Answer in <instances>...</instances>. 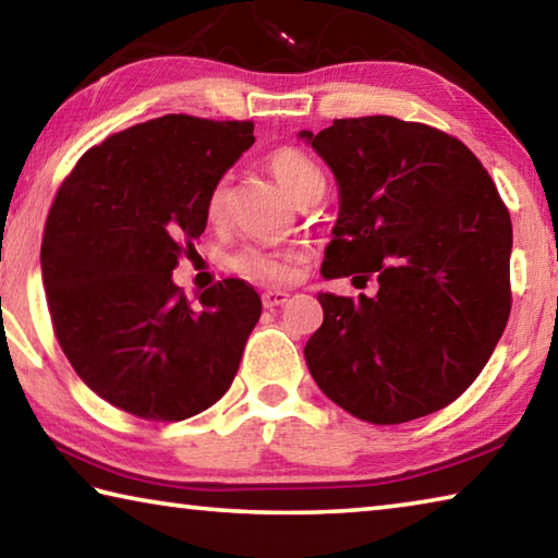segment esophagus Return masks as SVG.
<instances>
[{
    "label": "esophagus",
    "mask_w": 558,
    "mask_h": 558,
    "mask_svg": "<svg viewBox=\"0 0 558 558\" xmlns=\"http://www.w3.org/2000/svg\"><path fill=\"white\" fill-rule=\"evenodd\" d=\"M288 298H290L288 290L272 288V290L263 292V305H266V307H280V305H286Z\"/></svg>",
    "instance_id": "esophagus-1"
}]
</instances>
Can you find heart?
<instances>
[{"label": "heart", "mask_w": 558, "mask_h": 558, "mask_svg": "<svg viewBox=\"0 0 558 558\" xmlns=\"http://www.w3.org/2000/svg\"><path fill=\"white\" fill-rule=\"evenodd\" d=\"M266 165L272 177L295 196L298 202H310L317 194H325V174L323 169L307 153L300 147L282 145L276 147L266 157ZM226 211H229V184L226 179H219L206 194V216L209 221L219 223ZM231 266L241 272V276L260 282H288L298 272V253L295 251H278V248H263V245H243L235 253Z\"/></svg>", "instance_id": "b5f03b06"}]
</instances>
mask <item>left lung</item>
I'll return each mask as SVG.
<instances>
[{
	"label": "left lung",
	"mask_w": 558,
	"mask_h": 558,
	"mask_svg": "<svg viewBox=\"0 0 558 558\" xmlns=\"http://www.w3.org/2000/svg\"><path fill=\"white\" fill-rule=\"evenodd\" d=\"M300 137L339 184L323 276L379 282L374 298L319 292L310 374L376 426L446 409L483 372L512 310V221L495 182L458 137L423 122L342 118Z\"/></svg>",
	"instance_id": "obj_1"
}]
</instances>
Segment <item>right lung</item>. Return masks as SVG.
Listing matches in <instances>:
<instances>
[{
  "mask_svg": "<svg viewBox=\"0 0 558 558\" xmlns=\"http://www.w3.org/2000/svg\"><path fill=\"white\" fill-rule=\"evenodd\" d=\"M253 143L251 120L155 118L90 147L56 192L41 241L53 335L83 384L137 418H192L239 372L258 292L226 278L192 305L172 270Z\"/></svg>",
  "mask_w": 558,
  "mask_h": 558,
  "instance_id": "right-lung-1",
  "label": "right lung"
}]
</instances>
